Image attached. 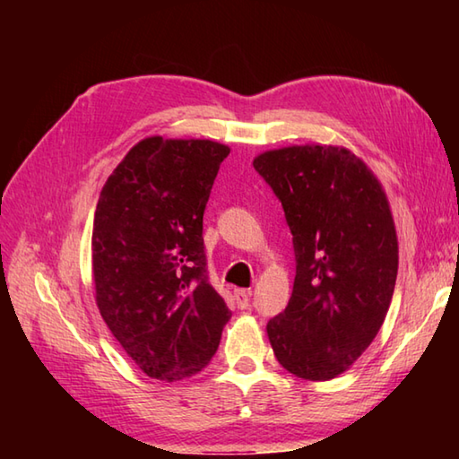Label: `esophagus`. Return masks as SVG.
<instances>
[{"label": "esophagus", "instance_id": "esophagus-1", "mask_svg": "<svg viewBox=\"0 0 459 459\" xmlns=\"http://www.w3.org/2000/svg\"><path fill=\"white\" fill-rule=\"evenodd\" d=\"M250 296L252 291L250 290H235V299H237V306L240 309H247L250 304Z\"/></svg>", "mask_w": 459, "mask_h": 459}]
</instances>
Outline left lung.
Segmentation results:
<instances>
[{"label":"left lung","instance_id":"obj_1","mask_svg":"<svg viewBox=\"0 0 459 459\" xmlns=\"http://www.w3.org/2000/svg\"><path fill=\"white\" fill-rule=\"evenodd\" d=\"M296 255L294 291L266 325L278 363L306 380L343 373L373 343L391 306L398 242L375 175L331 145H291L258 155Z\"/></svg>","mask_w":459,"mask_h":459}]
</instances>
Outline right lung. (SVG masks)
<instances>
[{"instance_id": "1", "label": "right lung", "mask_w": 459, "mask_h": 459, "mask_svg": "<svg viewBox=\"0 0 459 459\" xmlns=\"http://www.w3.org/2000/svg\"><path fill=\"white\" fill-rule=\"evenodd\" d=\"M230 150L145 138L102 187L94 212L96 304L145 375L191 377L217 353L230 311L211 286L203 214Z\"/></svg>"}]
</instances>
